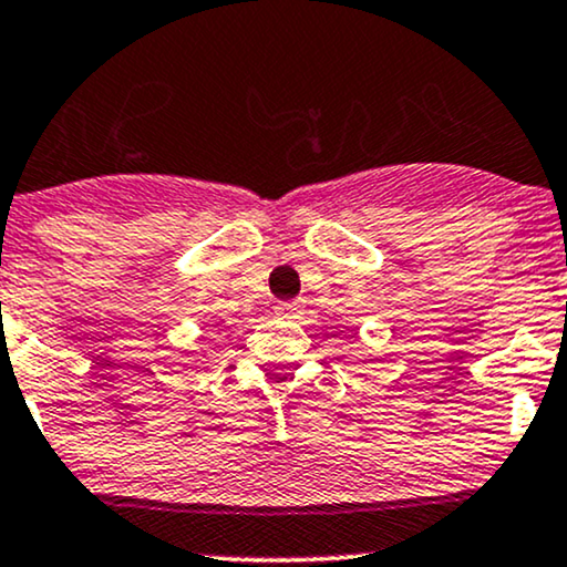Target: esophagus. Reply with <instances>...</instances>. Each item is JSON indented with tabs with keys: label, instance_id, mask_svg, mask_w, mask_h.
Returning a JSON list of instances; mask_svg holds the SVG:
<instances>
[{
	"label": "esophagus",
	"instance_id": "1",
	"mask_svg": "<svg viewBox=\"0 0 567 567\" xmlns=\"http://www.w3.org/2000/svg\"><path fill=\"white\" fill-rule=\"evenodd\" d=\"M298 311H301V301H279L277 303V313H282V317H296Z\"/></svg>",
	"mask_w": 567,
	"mask_h": 567
}]
</instances>
